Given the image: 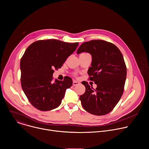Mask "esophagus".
<instances>
[{"mask_svg":"<svg viewBox=\"0 0 149 149\" xmlns=\"http://www.w3.org/2000/svg\"><path fill=\"white\" fill-rule=\"evenodd\" d=\"M79 82L78 81H73V86H77V85H79Z\"/></svg>","mask_w":149,"mask_h":149,"instance_id":"esophagus-1","label":"esophagus"}]
</instances>
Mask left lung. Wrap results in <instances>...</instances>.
Listing matches in <instances>:
<instances>
[{"instance_id": "8db88e82", "label": "left lung", "mask_w": 149, "mask_h": 149, "mask_svg": "<svg viewBox=\"0 0 149 149\" xmlns=\"http://www.w3.org/2000/svg\"><path fill=\"white\" fill-rule=\"evenodd\" d=\"M82 52L92 56L88 74L97 87L94 89L87 82H82L86 87L79 97L82 105L92 114L105 115L114 109L124 92L127 68L123 56L115 45L100 39L84 42L77 53Z\"/></svg>"}]
</instances>
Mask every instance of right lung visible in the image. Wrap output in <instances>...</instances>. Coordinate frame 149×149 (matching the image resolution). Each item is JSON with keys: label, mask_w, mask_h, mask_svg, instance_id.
<instances>
[{"label": "right lung", "mask_w": 149, "mask_h": 149, "mask_svg": "<svg viewBox=\"0 0 149 149\" xmlns=\"http://www.w3.org/2000/svg\"><path fill=\"white\" fill-rule=\"evenodd\" d=\"M78 46L57 39L39 40L26 49L20 60V81L22 90L31 104L40 111H49L60 105L72 80H54V70L62 66Z\"/></svg>", "instance_id": "right-lung-1"}]
</instances>
